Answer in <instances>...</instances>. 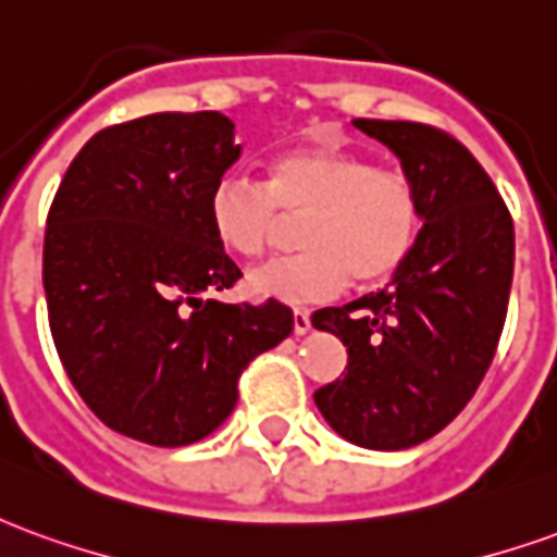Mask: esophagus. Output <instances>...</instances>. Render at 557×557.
<instances>
[{
    "instance_id": "esophagus-1",
    "label": "esophagus",
    "mask_w": 557,
    "mask_h": 557,
    "mask_svg": "<svg viewBox=\"0 0 557 557\" xmlns=\"http://www.w3.org/2000/svg\"><path fill=\"white\" fill-rule=\"evenodd\" d=\"M292 331H295L298 337H304V334L310 331V313H304V310H295V313H292Z\"/></svg>"
}]
</instances>
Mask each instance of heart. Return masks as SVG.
<instances>
[{"instance_id": "b5f03b06", "label": "heart", "mask_w": 557, "mask_h": 557, "mask_svg": "<svg viewBox=\"0 0 557 557\" xmlns=\"http://www.w3.org/2000/svg\"><path fill=\"white\" fill-rule=\"evenodd\" d=\"M208 226L223 250L259 256L280 230V214H307L304 250L256 265L244 289L256 301L310 304L334 298L346 280L385 283L409 259L420 232V196L409 175L379 170L343 148H289L268 163V182L226 172L211 184Z\"/></svg>"}]
</instances>
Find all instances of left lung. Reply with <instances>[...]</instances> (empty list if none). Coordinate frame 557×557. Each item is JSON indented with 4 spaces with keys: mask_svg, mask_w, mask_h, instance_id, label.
Returning <instances> with one entry per match:
<instances>
[{
    "mask_svg": "<svg viewBox=\"0 0 557 557\" xmlns=\"http://www.w3.org/2000/svg\"><path fill=\"white\" fill-rule=\"evenodd\" d=\"M351 125L397 154L423 230L387 289L313 313V327L349 349L346 375L313 399L346 442L406 450L466 409L490 370L513 283V220L454 137L418 122Z\"/></svg>",
    "mask_w": 557,
    "mask_h": 557,
    "instance_id": "obj_1",
    "label": "left lung"
}]
</instances>
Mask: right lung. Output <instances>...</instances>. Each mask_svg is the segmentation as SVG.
I'll return each instance as SVG.
<instances>
[{"label":"right lung","instance_id":"1","mask_svg":"<svg viewBox=\"0 0 557 557\" xmlns=\"http://www.w3.org/2000/svg\"><path fill=\"white\" fill-rule=\"evenodd\" d=\"M238 158L223 113H154L95 134L55 190L44 235L55 351L86 406L127 438L211 435L244 367L292 334L286 304L206 298L242 277L206 214Z\"/></svg>","mask_w":557,"mask_h":557}]
</instances>
